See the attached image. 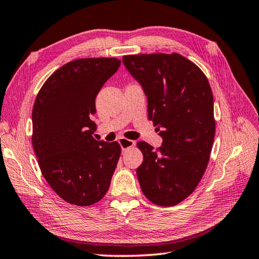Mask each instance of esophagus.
Masks as SVG:
<instances>
[{
  "instance_id": "34e87169",
  "label": "esophagus",
  "mask_w": 259,
  "mask_h": 259,
  "mask_svg": "<svg viewBox=\"0 0 259 259\" xmlns=\"http://www.w3.org/2000/svg\"><path fill=\"white\" fill-rule=\"evenodd\" d=\"M118 142H119V144H120L122 151H127L131 148L136 147V142L132 140H129V139H127V138H120Z\"/></svg>"
}]
</instances>
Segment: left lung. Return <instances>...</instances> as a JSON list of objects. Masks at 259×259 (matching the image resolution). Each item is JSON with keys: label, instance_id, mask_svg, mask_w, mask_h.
<instances>
[{"label": "left lung", "instance_id": "8db88e82", "mask_svg": "<svg viewBox=\"0 0 259 259\" xmlns=\"http://www.w3.org/2000/svg\"><path fill=\"white\" fill-rule=\"evenodd\" d=\"M122 62L141 84L149 119L163 138L156 150L137 143L143 154L139 183L150 201L171 207L193 194L208 166L215 134L210 84L194 62L175 52L123 56Z\"/></svg>", "mask_w": 259, "mask_h": 259}]
</instances>
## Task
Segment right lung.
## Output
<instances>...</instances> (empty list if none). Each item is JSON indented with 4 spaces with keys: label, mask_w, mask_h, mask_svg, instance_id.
Masks as SVG:
<instances>
[{
    "label": "right lung",
    "mask_w": 259,
    "mask_h": 259,
    "mask_svg": "<svg viewBox=\"0 0 259 259\" xmlns=\"http://www.w3.org/2000/svg\"><path fill=\"white\" fill-rule=\"evenodd\" d=\"M117 58L68 62L48 77L32 108V148L41 174L64 201L86 207L110 186L121 148L97 141L95 98L120 66Z\"/></svg>",
    "instance_id": "right-lung-1"
}]
</instances>
